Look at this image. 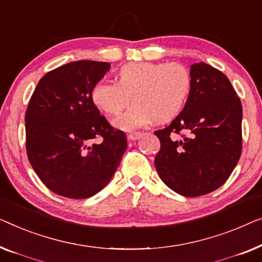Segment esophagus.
<instances>
[{"label": "esophagus", "instance_id": "esophagus-1", "mask_svg": "<svg viewBox=\"0 0 262 262\" xmlns=\"http://www.w3.org/2000/svg\"><path fill=\"white\" fill-rule=\"evenodd\" d=\"M140 136H141V133H134V134H128V140L129 141H135V140H138Z\"/></svg>", "mask_w": 262, "mask_h": 262}]
</instances>
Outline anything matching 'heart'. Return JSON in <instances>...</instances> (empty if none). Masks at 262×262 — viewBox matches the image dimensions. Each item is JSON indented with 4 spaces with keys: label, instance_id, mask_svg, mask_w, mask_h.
Masks as SVG:
<instances>
[{
    "label": "heart",
    "instance_id": "b5f03b06",
    "mask_svg": "<svg viewBox=\"0 0 262 262\" xmlns=\"http://www.w3.org/2000/svg\"><path fill=\"white\" fill-rule=\"evenodd\" d=\"M191 73L180 62L136 61L123 65L117 82L101 80L91 91L98 109L117 115L130 102L134 103L114 121L123 130H135L153 122H167L185 105L191 91Z\"/></svg>",
    "mask_w": 262,
    "mask_h": 262
}]
</instances>
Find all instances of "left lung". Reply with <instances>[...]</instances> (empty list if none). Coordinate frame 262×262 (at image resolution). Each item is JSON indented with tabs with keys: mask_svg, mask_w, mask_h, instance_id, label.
Masks as SVG:
<instances>
[{
	"mask_svg": "<svg viewBox=\"0 0 262 262\" xmlns=\"http://www.w3.org/2000/svg\"><path fill=\"white\" fill-rule=\"evenodd\" d=\"M190 73L191 91L182 113L154 132L160 140L154 165L169 189L198 197L222 186L240 159L242 104L220 70L198 62Z\"/></svg>",
	"mask_w": 262,
	"mask_h": 262,
	"instance_id": "obj_1",
	"label": "left lung"
}]
</instances>
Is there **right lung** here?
<instances>
[{"label":"right lung","instance_id":"add662e5","mask_svg":"<svg viewBox=\"0 0 262 262\" xmlns=\"http://www.w3.org/2000/svg\"><path fill=\"white\" fill-rule=\"evenodd\" d=\"M109 62L79 60L47 72L26 110V150L47 189L83 200L101 191L119 167L127 136L101 115L91 99ZM102 142L91 144L94 138Z\"/></svg>","mask_w":262,"mask_h":262}]
</instances>
